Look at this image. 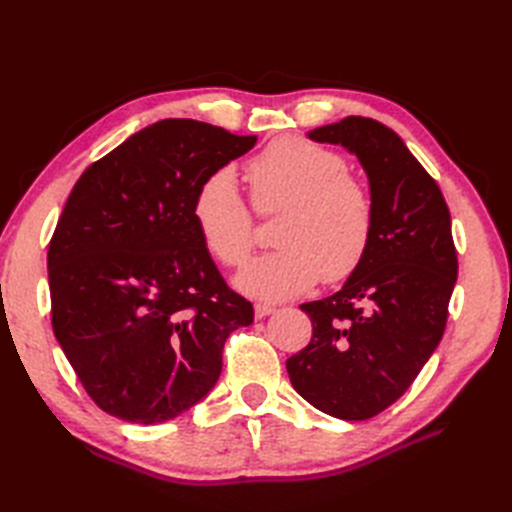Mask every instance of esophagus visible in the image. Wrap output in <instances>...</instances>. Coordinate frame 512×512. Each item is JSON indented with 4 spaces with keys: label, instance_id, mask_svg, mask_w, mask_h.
I'll return each mask as SVG.
<instances>
[{
    "label": "esophagus",
    "instance_id": "obj_1",
    "mask_svg": "<svg viewBox=\"0 0 512 512\" xmlns=\"http://www.w3.org/2000/svg\"><path fill=\"white\" fill-rule=\"evenodd\" d=\"M275 312V307H271V305H254V314H256V318L258 320H262V318H267V316H271Z\"/></svg>",
    "mask_w": 512,
    "mask_h": 512
}]
</instances>
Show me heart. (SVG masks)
Returning a JSON list of instances; mask_svg holds the SVG:
<instances>
[{"mask_svg":"<svg viewBox=\"0 0 512 512\" xmlns=\"http://www.w3.org/2000/svg\"><path fill=\"white\" fill-rule=\"evenodd\" d=\"M346 160L301 138H280L247 166L258 211L286 209L275 230L280 250L252 260L235 286L258 301H286L320 277L342 282L363 265L374 237V207ZM194 220L207 250L226 267L252 254V211L230 168L215 170L196 192Z\"/></svg>","mask_w":512,"mask_h":512,"instance_id":"heart-1","label":"heart"}]
</instances>
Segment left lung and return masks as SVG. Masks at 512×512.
Listing matches in <instances>:
<instances>
[{"mask_svg": "<svg viewBox=\"0 0 512 512\" xmlns=\"http://www.w3.org/2000/svg\"><path fill=\"white\" fill-rule=\"evenodd\" d=\"M307 138L342 145L361 162L374 237L342 288L301 305L312 342L286 369L320 412L365 421L408 391L440 344L457 282L451 213L438 183L384 123L352 115Z\"/></svg>", "mask_w": 512, "mask_h": 512, "instance_id": "left-lung-1", "label": "left lung"}]
</instances>
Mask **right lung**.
Returning a JSON list of instances; mask_svg holds the SVG:
<instances>
[{
    "instance_id": "add662e5",
    "label": "right lung",
    "mask_w": 512,
    "mask_h": 512,
    "mask_svg": "<svg viewBox=\"0 0 512 512\" xmlns=\"http://www.w3.org/2000/svg\"><path fill=\"white\" fill-rule=\"evenodd\" d=\"M256 136L194 119L132 134L76 181L49 245L53 331L96 404L164 423L205 399L226 337L254 322L200 237L194 198Z\"/></svg>"
}]
</instances>
